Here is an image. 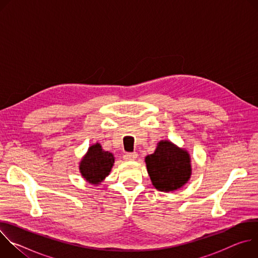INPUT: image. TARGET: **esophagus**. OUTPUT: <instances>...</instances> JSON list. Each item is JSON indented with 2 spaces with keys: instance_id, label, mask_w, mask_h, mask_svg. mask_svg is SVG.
Masks as SVG:
<instances>
[{
  "instance_id": "obj_1",
  "label": "esophagus",
  "mask_w": 258,
  "mask_h": 258,
  "mask_svg": "<svg viewBox=\"0 0 258 258\" xmlns=\"http://www.w3.org/2000/svg\"><path fill=\"white\" fill-rule=\"evenodd\" d=\"M138 157V153L137 152H133V153H125L123 155V159L126 161H133L136 160Z\"/></svg>"
}]
</instances>
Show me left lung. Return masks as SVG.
<instances>
[{
	"label": "left lung",
	"instance_id": "1",
	"mask_svg": "<svg viewBox=\"0 0 258 258\" xmlns=\"http://www.w3.org/2000/svg\"><path fill=\"white\" fill-rule=\"evenodd\" d=\"M152 185L161 192L181 188L189 180L192 167L188 151L178 148L167 140L160 141L153 154L145 158Z\"/></svg>",
	"mask_w": 258,
	"mask_h": 258
}]
</instances>
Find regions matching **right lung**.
I'll use <instances>...</instances> for the list:
<instances>
[{
  "label": "right lung",
  "mask_w": 258,
  "mask_h": 258,
  "mask_svg": "<svg viewBox=\"0 0 258 258\" xmlns=\"http://www.w3.org/2000/svg\"><path fill=\"white\" fill-rule=\"evenodd\" d=\"M114 163L112 153L104 151L99 143L91 146L80 163L83 177L90 183L98 185L111 171Z\"/></svg>",
  "instance_id": "1"
}]
</instances>
